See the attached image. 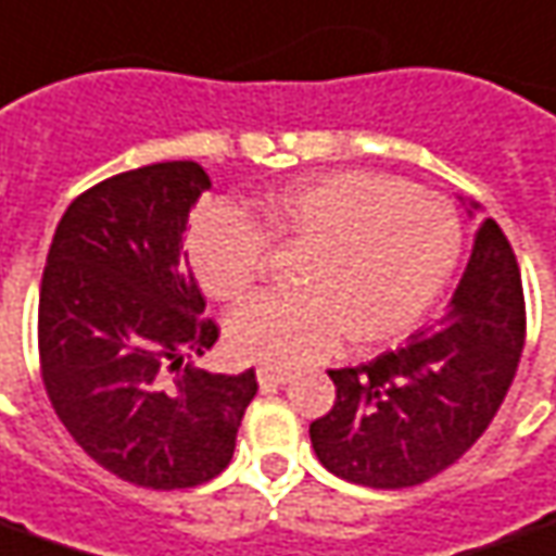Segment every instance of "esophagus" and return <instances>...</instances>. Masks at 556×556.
Instances as JSON below:
<instances>
[{
	"instance_id": "esophagus-1",
	"label": "esophagus",
	"mask_w": 556,
	"mask_h": 556,
	"mask_svg": "<svg viewBox=\"0 0 556 556\" xmlns=\"http://www.w3.org/2000/svg\"><path fill=\"white\" fill-rule=\"evenodd\" d=\"M256 381H260V388L263 390L278 388V384H287V381H290V372L275 369V366H260V369H256Z\"/></svg>"
}]
</instances>
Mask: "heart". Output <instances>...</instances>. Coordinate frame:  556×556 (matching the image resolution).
Here are the masks:
<instances>
[{"instance_id": "b5f03b06", "label": "heart", "mask_w": 556, "mask_h": 556, "mask_svg": "<svg viewBox=\"0 0 556 556\" xmlns=\"http://www.w3.org/2000/svg\"><path fill=\"white\" fill-rule=\"evenodd\" d=\"M269 244L300 248V290L241 305L227 339L239 357L281 369L324 357L339 336H402L447 285L463 227L439 193L375 172H327L263 199L254 220L232 205L199 212L187 254L208 296L236 302L266 271Z\"/></svg>"}]
</instances>
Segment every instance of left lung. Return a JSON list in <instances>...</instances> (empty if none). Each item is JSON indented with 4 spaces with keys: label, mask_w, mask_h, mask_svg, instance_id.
<instances>
[{
    "label": "left lung",
    "mask_w": 556,
    "mask_h": 556,
    "mask_svg": "<svg viewBox=\"0 0 556 556\" xmlns=\"http://www.w3.org/2000/svg\"><path fill=\"white\" fill-rule=\"evenodd\" d=\"M523 332L518 260L488 217L435 327L372 363L329 369L336 402L308 430L317 460L332 476L381 490L415 488L445 472L500 412Z\"/></svg>",
    "instance_id": "left-lung-1"
}]
</instances>
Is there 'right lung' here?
Wrapping results in <instances>:
<instances>
[{
  "label": "right lung",
  "instance_id": "right-lung-1",
  "mask_svg": "<svg viewBox=\"0 0 556 556\" xmlns=\"http://www.w3.org/2000/svg\"><path fill=\"white\" fill-rule=\"evenodd\" d=\"M212 187L193 160L121 172L56 224L38 296V359L53 412L102 469L136 488L220 476L256 393L254 369L193 366L220 336L202 317L184 229Z\"/></svg>",
  "mask_w": 556,
  "mask_h": 556
}]
</instances>
